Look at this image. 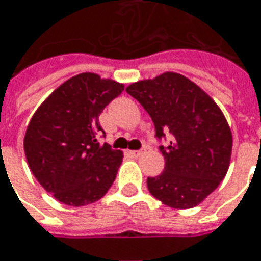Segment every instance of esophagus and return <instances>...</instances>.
I'll return each mask as SVG.
<instances>
[{
	"mask_svg": "<svg viewBox=\"0 0 261 261\" xmlns=\"http://www.w3.org/2000/svg\"><path fill=\"white\" fill-rule=\"evenodd\" d=\"M144 153H145V148H141V150H130V151H128V154H130L133 159H137V157L143 155Z\"/></svg>",
	"mask_w": 261,
	"mask_h": 261,
	"instance_id": "esophagus-1",
	"label": "esophagus"
}]
</instances>
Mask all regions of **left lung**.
Instances as JSON below:
<instances>
[{"label":"left lung","mask_w":261,"mask_h":261,"mask_svg":"<svg viewBox=\"0 0 261 261\" xmlns=\"http://www.w3.org/2000/svg\"><path fill=\"white\" fill-rule=\"evenodd\" d=\"M151 117L166 159L161 174L147 178L148 191L173 208L201 203L224 178L231 155V131L217 104L190 80L166 72L125 90Z\"/></svg>","instance_id":"8db88e82"}]
</instances>
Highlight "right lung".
<instances>
[{"label":"right lung","mask_w":261,"mask_h":261,"mask_svg":"<svg viewBox=\"0 0 261 261\" xmlns=\"http://www.w3.org/2000/svg\"><path fill=\"white\" fill-rule=\"evenodd\" d=\"M123 84L83 72L60 86L35 111L24 138L37 181L67 205L100 200L116 180L123 154L101 143L98 117Z\"/></svg>","instance_id":"1"}]
</instances>
